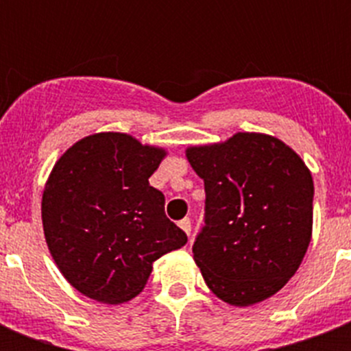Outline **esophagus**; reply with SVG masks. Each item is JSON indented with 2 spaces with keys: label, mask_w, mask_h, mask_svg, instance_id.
I'll list each match as a JSON object with an SVG mask.
<instances>
[{
  "label": "esophagus",
  "mask_w": 351,
  "mask_h": 351,
  "mask_svg": "<svg viewBox=\"0 0 351 351\" xmlns=\"http://www.w3.org/2000/svg\"><path fill=\"white\" fill-rule=\"evenodd\" d=\"M178 226H180L182 230H184V233H186L187 237L191 234V220H189V219H182L180 222H178Z\"/></svg>",
  "instance_id": "obj_1"
}]
</instances>
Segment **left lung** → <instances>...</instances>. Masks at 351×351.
Listing matches in <instances>:
<instances>
[{"label":"left lung","instance_id":"8db88e82","mask_svg":"<svg viewBox=\"0 0 351 351\" xmlns=\"http://www.w3.org/2000/svg\"><path fill=\"white\" fill-rule=\"evenodd\" d=\"M186 156L206 189V226L193 256L208 288L231 306L269 299L310 245V169L282 140L262 132L193 145Z\"/></svg>","mask_w":351,"mask_h":351}]
</instances>
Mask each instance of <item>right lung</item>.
<instances>
[{"mask_svg": "<svg viewBox=\"0 0 351 351\" xmlns=\"http://www.w3.org/2000/svg\"><path fill=\"white\" fill-rule=\"evenodd\" d=\"M165 149L125 132H96L69 147L41 198L43 233L58 269L89 299L121 304L147 284L153 262L187 242L149 186Z\"/></svg>", "mask_w": 351, "mask_h": 351, "instance_id": "obj_1", "label": "right lung"}]
</instances>
